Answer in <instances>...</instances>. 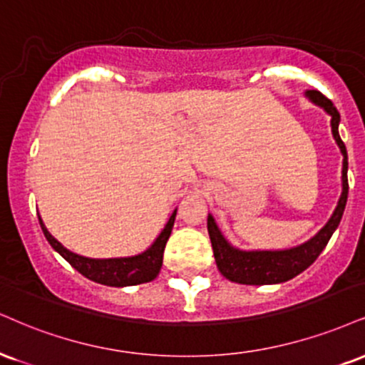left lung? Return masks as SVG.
<instances>
[{
  "label": "left lung",
  "instance_id": "8db88e82",
  "mask_svg": "<svg viewBox=\"0 0 365 365\" xmlns=\"http://www.w3.org/2000/svg\"><path fill=\"white\" fill-rule=\"evenodd\" d=\"M306 96L311 102L324 108V112L331 117V134L335 138L341 155H344V168H341V195L338 199L335 212L331 214L330 221L324 225L316 236L309 241L289 250H275V252H243V250L235 248L227 241L214 221V217H207V231L212 243L214 258H216L217 269L222 275L231 282L247 284V285H265V284H280L285 280H291L304 272L313 263L319 253L330 241L331 235L340 225L341 216L346 205V195H349V178H346V170H349V160H346V148L344 140L338 134V124H340V113L333 107L331 100L316 90H308Z\"/></svg>",
  "mask_w": 365,
  "mask_h": 365
}]
</instances>
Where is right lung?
Listing matches in <instances>:
<instances>
[{
  "instance_id": "add662e5",
  "label": "right lung",
  "mask_w": 365,
  "mask_h": 365,
  "mask_svg": "<svg viewBox=\"0 0 365 365\" xmlns=\"http://www.w3.org/2000/svg\"><path fill=\"white\" fill-rule=\"evenodd\" d=\"M175 216H177V209L173 210L168 222L160 232V236L155 240V243L149 247L146 252L134 255V257L125 258H88L81 255L69 252L63 245L57 241L54 236L47 231L46 225L42 222V217L38 216V222L43 231L47 241L51 247L56 250L66 262L71 263L81 275L86 279L93 280V282L110 285V287H127V285H138L144 282H151L160 274L161 265H163V252L168 241L171 230H173Z\"/></svg>"
}]
</instances>
